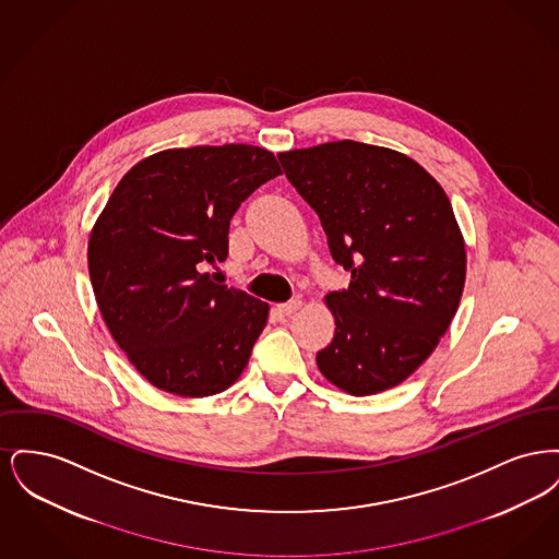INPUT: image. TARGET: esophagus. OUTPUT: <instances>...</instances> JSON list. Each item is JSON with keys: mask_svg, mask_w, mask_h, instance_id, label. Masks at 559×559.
<instances>
[{"mask_svg": "<svg viewBox=\"0 0 559 559\" xmlns=\"http://www.w3.org/2000/svg\"><path fill=\"white\" fill-rule=\"evenodd\" d=\"M301 308V299H289V301H285V304H281L278 306V310L283 312V314H293V312H297Z\"/></svg>", "mask_w": 559, "mask_h": 559, "instance_id": "34e87169", "label": "esophagus"}]
</instances>
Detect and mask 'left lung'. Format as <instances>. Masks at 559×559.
I'll list each match as a JSON object with an SVG mask.
<instances>
[{"label": "left lung", "instance_id": "left-lung-1", "mask_svg": "<svg viewBox=\"0 0 559 559\" xmlns=\"http://www.w3.org/2000/svg\"><path fill=\"white\" fill-rule=\"evenodd\" d=\"M278 160L352 274L347 289L324 297L335 335L317 354L320 372L352 396L399 385L447 333L465 285V242L447 192L417 160L354 140Z\"/></svg>", "mask_w": 559, "mask_h": 559}]
</instances>
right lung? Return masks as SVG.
I'll return each instance as SVG.
<instances>
[{"instance_id":"1","label":"right lung","mask_w":559,"mask_h":559,"mask_svg":"<svg viewBox=\"0 0 559 559\" xmlns=\"http://www.w3.org/2000/svg\"><path fill=\"white\" fill-rule=\"evenodd\" d=\"M281 174L249 144L160 151L112 190L87 245L100 314L138 372L163 392L230 388L267 322V304L219 285L240 203Z\"/></svg>"}]
</instances>
